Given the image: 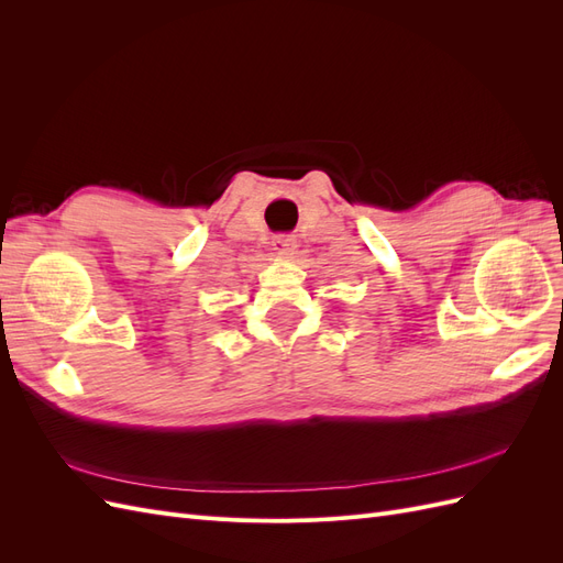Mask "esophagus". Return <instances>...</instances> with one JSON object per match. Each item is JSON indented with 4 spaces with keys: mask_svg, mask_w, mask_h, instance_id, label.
Masks as SVG:
<instances>
[{
    "mask_svg": "<svg viewBox=\"0 0 563 563\" xmlns=\"http://www.w3.org/2000/svg\"><path fill=\"white\" fill-rule=\"evenodd\" d=\"M272 246H275V251L279 253V255H294L296 253V249H298V242L294 240L291 234H277L275 236V242H272Z\"/></svg>",
    "mask_w": 563,
    "mask_h": 563,
    "instance_id": "1",
    "label": "esophagus"
}]
</instances>
